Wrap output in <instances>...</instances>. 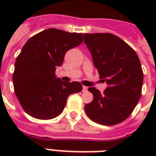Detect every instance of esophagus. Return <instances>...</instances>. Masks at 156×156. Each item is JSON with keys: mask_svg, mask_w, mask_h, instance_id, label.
Masks as SVG:
<instances>
[{"mask_svg": "<svg viewBox=\"0 0 156 156\" xmlns=\"http://www.w3.org/2000/svg\"><path fill=\"white\" fill-rule=\"evenodd\" d=\"M88 87H86V86H83V92H86L87 90H88Z\"/></svg>", "mask_w": 156, "mask_h": 156, "instance_id": "1", "label": "esophagus"}]
</instances>
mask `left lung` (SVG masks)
Wrapping results in <instances>:
<instances>
[{"label":"left lung","instance_id":"left-lung-1","mask_svg":"<svg viewBox=\"0 0 156 156\" xmlns=\"http://www.w3.org/2000/svg\"><path fill=\"white\" fill-rule=\"evenodd\" d=\"M84 43L91 52L99 78L108 87L104 94L94 87V95L84 106L89 119L103 125L125 120L141 97L144 75L140 62L130 46L111 33H84Z\"/></svg>","mask_w":156,"mask_h":156}]
</instances>
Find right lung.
Returning <instances> with one entry per match:
<instances>
[{"instance_id": "right-lung-1", "label": "right lung", "mask_w": 156, "mask_h": 156, "mask_svg": "<svg viewBox=\"0 0 156 156\" xmlns=\"http://www.w3.org/2000/svg\"><path fill=\"white\" fill-rule=\"evenodd\" d=\"M83 41L81 33L49 28L32 37L16 58L13 85L24 111L38 119L61 114L72 94L81 92L78 82L66 83L55 75L65 53Z\"/></svg>"}]
</instances>
